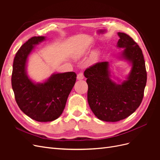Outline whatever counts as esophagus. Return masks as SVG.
I'll return each instance as SVG.
<instances>
[{
	"label": "esophagus",
	"instance_id": "34e87169",
	"mask_svg": "<svg viewBox=\"0 0 160 160\" xmlns=\"http://www.w3.org/2000/svg\"><path fill=\"white\" fill-rule=\"evenodd\" d=\"M77 79L78 80H81V79H84V75L83 72H79V73L77 75Z\"/></svg>",
	"mask_w": 160,
	"mask_h": 160
}]
</instances>
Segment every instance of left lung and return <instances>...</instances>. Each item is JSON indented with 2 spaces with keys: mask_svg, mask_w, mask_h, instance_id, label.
Returning a JSON list of instances; mask_svg holds the SVG:
<instances>
[{
  "mask_svg": "<svg viewBox=\"0 0 160 160\" xmlns=\"http://www.w3.org/2000/svg\"><path fill=\"white\" fill-rule=\"evenodd\" d=\"M121 58L131 62L127 80L117 84L110 79L108 61L97 62L84 72L88 85V101L94 115L104 122H119L129 117L141 104L147 82V72L141 48L132 37L118 32Z\"/></svg>",
  "mask_w": 160,
  "mask_h": 160,
  "instance_id": "obj_1",
  "label": "left lung"
}]
</instances>
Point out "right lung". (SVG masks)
<instances>
[{
	"label": "right lung",
	"mask_w": 160,
	"mask_h": 160,
	"mask_svg": "<svg viewBox=\"0 0 160 160\" xmlns=\"http://www.w3.org/2000/svg\"><path fill=\"white\" fill-rule=\"evenodd\" d=\"M45 37L29 38L16 53L13 61L11 83L19 108L39 122H52L63 111L67 98L75 83L74 72L54 73L43 83H35L27 73L28 55Z\"/></svg>",
	"instance_id": "1"
}]
</instances>
